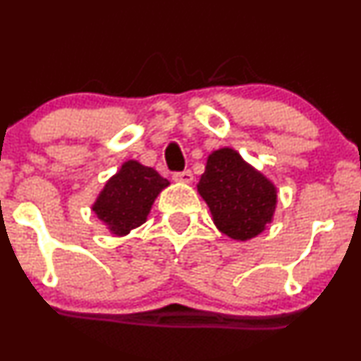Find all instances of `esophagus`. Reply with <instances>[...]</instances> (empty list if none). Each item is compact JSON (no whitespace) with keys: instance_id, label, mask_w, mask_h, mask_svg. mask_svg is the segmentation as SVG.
<instances>
[{"instance_id":"obj_1","label":"esophagus","mask_w":361,"mask_h":361,"mask_svg":"<svg viewBox=\"0 0 361 361\" xmlns=\"http://www.w3.org/2000/svg\"><path fill=\"white\" fill-rule=\"evenodd\" d=\"M173 180L176 181V183H192L193 181V173L190 171V169H185V171H180V173H173Z\"/></svg>"}]
</instances>
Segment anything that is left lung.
Listing matches in <instances>:
<instances>
[{
    "label": "left lung",
    "mask_w": 361,
    "mask_h": 361,
    "mask_svg": "<svg viewBox=\"0 0 361 361\" xmlns=\"http://www.w3.org/2000/svg\"><path fill=\"white\" fill-rule=\"evenodd\" d=\"M197 190L209 205L215 227L234 241H250L263 233L279 202L270 178L233 147L210 152Z\"/></svg>",
    "instance_id": "obj_1"
}]
</instances>
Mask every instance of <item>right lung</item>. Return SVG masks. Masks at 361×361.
<instances>
[{
    "label": "right lung",
    "mask_w": 361,
    "mask_h": 361,
    "mask_svg": "<svg viewBox=\"0 0 361 361\" xmlns=\"http://www.w3.org/2000/svg\"><path fill=\"white\" fill-rule=\"evenodd\" d=\"M169 181L156 169L128 159L106 181L97 200L91 205L94 215L114 235H127L132 229L147 221L157 195Z\"/></svg>",
    "instance_id": "obj_1"
}]
</instances>
